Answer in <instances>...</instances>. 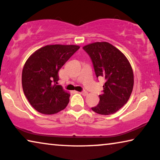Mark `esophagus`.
Returning a JSON list of instances; mask_svg holds the SVG:
<instances>
[{"label": "esophagus", "mask_w": 160, "mask_h": 160, "mask_svg": "<svg viewBox=\"0 0 160 160\" xmlns=\"http://www.w3.org/2000/svg\"><path fill=\"white\" fill-rule=\"evenodd\" d=\"M80 93L82 94V96H87L88 95V92L87 91H82V92H80Z\"/></svg>", "instance_id": "1"}]
</instances>
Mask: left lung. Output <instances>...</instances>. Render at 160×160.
<instances>
[{"label":"left lung","mask_w":160,"mask_h":160,"mask_svg":"<svg viewBox=\"0 0 160 160\" xmlns=\"http://www.w3.org/2000/svg\"><path fill=\"white\" fill-rule=\"evenodd\" d=\"M82 48L91 58L96 77L106 80L99 103L92 110L103 115L115 113L128 102L133 88V72L129 61L107 42H93Z\"/></svg>","instance_id":"8db88e82"}]
</instances>
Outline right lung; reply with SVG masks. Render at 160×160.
I'll use <instances>...</instances> for the list:
<instances>
[{
	"mask_svg": "<svg viewBox=\"0 0 160 160\" xmlns=\"http://www.w3.org/2000/svg\"><path fill=\"white\" fill-rule=\"evenodd\" d=\"M80 48L76 45H48L35 51L22 69L24 95L40 113L53 114L66 108L70 94L58 85V70Z\"/></svg>",
	"mask_w": 160,
	"mask_h": 160,
	"instance_id": "add662e5",
	"label": "right lung"
}]
</instances>
